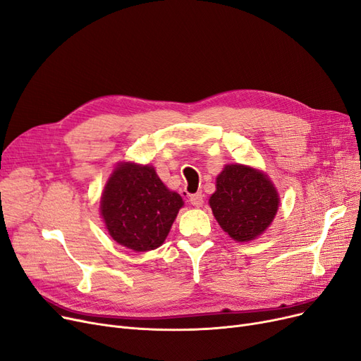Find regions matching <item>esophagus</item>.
Masks as SVG:
<instances>
[{
    "mask_svg": "<svg viewBox=\"0 0 361 361\" xmlns=\"http://www.w3.org/2000/svg\"><path fill=\"white\" fill-rule=\"evenodd\" d=\"M190 201H191V204H192V206H195V207H201V206H203V203H204V195L201 194V192L192 194V195L190 197Z\"/></svg>",
    "mask_w": 361,
    "mask_h": 361,
    "instance_id": "esophagus-1",
    "label": "esophagus"
}]
</instances>
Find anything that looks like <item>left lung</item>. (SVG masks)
Wrapping results in <instances>:
<instances>
[{
	"instance_id": "1",
	"label": "left lung",
	"mask_w": 361,
	"mask_h": 361,
	"mask_svg": "<svg viewBox=\"0 0 361 361\" xmlns=\"http://www.w3.org/2000/svg\"><path fill=\"white\" fill-rule=\"evenodd\" d=\"M210 207L221 228L235 241L261 235L279 209V195L264 173L246 166H226L216 178Z\"/></svg>"
}]
</instances>
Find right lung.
Listing matches in <instances>:
<instances>
[{"label":"right lung","mask_w":361,"mask_h":361,"mask_svg":"<svg viewBox=\"0 0 361 361\" xmlns=\"http://www.w3.org/2000/svg\"><path fill=\"white\" fill-rule=\"evenodd\" d=\"M182 206V197L169 191L152 167L127 163L109 178L100 213L115 241L147 252L161 246Z\"/></svg>","instance_id":"1"}]
</instances>
